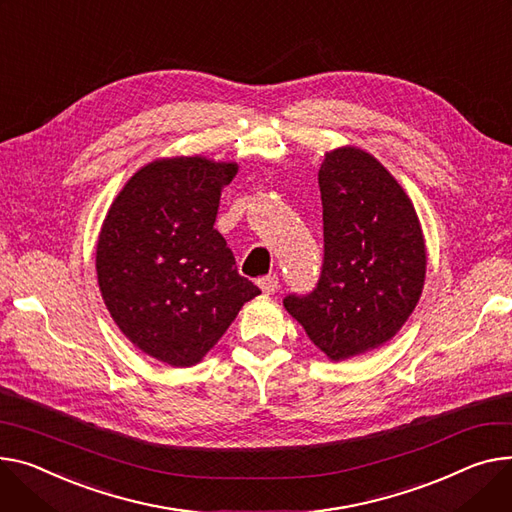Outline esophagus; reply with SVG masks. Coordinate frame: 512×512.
<instances>
[{
  "mask_svg": "<svg viewBox=\"0 0 512 512\" xmlns=\"http://www.w3.org/2000/svg\"><path fill=\"white\" fill-rule=\"evenodd\" d=\"M257 286L261 288L263 294L269 296V294H274L280 288V280H278V276H263V278L257 280Z\"/></svg>",
  "mask_w": 512,
  "mask_h": 512,
  "instance_id": "esophagus-1",
  "label": "esophagus"
}]
</instances>
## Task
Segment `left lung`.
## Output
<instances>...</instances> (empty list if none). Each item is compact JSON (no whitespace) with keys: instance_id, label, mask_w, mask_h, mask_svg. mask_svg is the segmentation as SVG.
Wrapping results in <instances>:
<instances>
[{"instance_id":"8db88e82","label":"left lung","mask_w":512,"mask_h":512,"mask_svg":"<svg viewBox=\"0 0 512 512\" xmlns=\"http://www.w3.org/2000/svg\"><path fill=\"white\" fill-rule=\"evenodd\" d=\"M325 257L317 288L286 311L333 362L387 344L414 313L426 241L412 199L372 154L342 146L319 168Z\"/></svg>"}]
</instances>
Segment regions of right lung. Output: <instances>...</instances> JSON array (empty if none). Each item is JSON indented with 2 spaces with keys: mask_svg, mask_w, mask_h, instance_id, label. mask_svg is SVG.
I'll return each mask as SVG.
<instances>
[{
  "mask_svg": "<svg viewBox=\"0 0 512 512\" xmlns=\"http://www.w3.org/2000/svg\"><path fill=\"white\" fill-rule=\"evenodd\" d=\"M236 162L158 158L123 185L96 243L98 288L129 342L177 368L201 362L261 290L214 228Z\"/></svg>",
  "mask_w": 512,
  "mask_h": 512,
  "instance_id": "1",
  "label": "right lung"
}]
</instances>
